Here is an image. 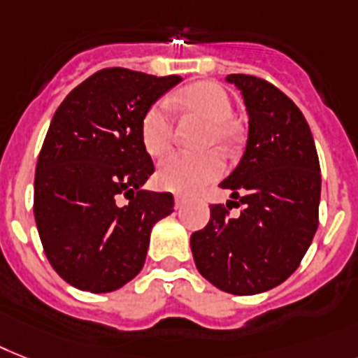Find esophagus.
I'll return each mask as SVG.
<instances>
[{
  "label": "esophagus",
  "mask_w": 358,
  "mask_h": 358,
  "mask_svg": "<svg viewBox=\"0 0 358 358\" xmlns=\"http://www.w3.org/2000/svg\"><path fill=\"white\" fill-rule=\"evenodd\" d=\"M184 202H185V199L182 196V194H176V196H174V206H176V208H182V206H184Z\"/></svg>",
  "instance_id": "34e87169"
}]
</instances>
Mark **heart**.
Instances as JSON below:
<instances>
[{
    "label": "heart",
    "instance_id": "heart-1",
    "mask_svg": "<svg viewBox=\"0 0 358 358\" xmlns=\"http://www.w3.org/2000/svg\"><path fill=\"white\" fill-rule=\"evenodd\" d=\"M174 101L184 104L211 123L208 141L220 147H231L237 139V129L229 123L234 104L220 84L196 83L180 92ZM174 115L169 101L154 103L141 121V141L150 156H164L173 145ZM224 173V159L217 150L206 152H174L159 164L158 182L164 189L174 193H194Z\"/></svg>",
    "mask_w": 358,
    "mask_h": 358
}]
</instances>
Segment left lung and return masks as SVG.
<instances>
[{
	"label": "left lung",
	"mask_w": 358,
	"mask_h": 358,
	"mask_svg": "<svg viewBox=\"0 0 358 358\" xmlns=\"http://www.w3.org/2000/svg\"><path fill=\"white\" fill-rule=\"evenodd\" d=\"M245 99L248 139L239 165L220 187L231 200L211 206L191 235L194 264L209 283L237 296L283 283L303 259L318 228L320 162L300 108L274 84L228 75ZM229 203L241 208L229 217Z\"/></svg>",
	"instance_id": "left-lung-1"
}]
</instances>
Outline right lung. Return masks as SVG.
I'll return each instance as SVG.
<instances>
[{
    "mask_svg": "<svg viewBox=\"0 0 358 358\" xmlns=\"http://www.w3.org/2000/svg\"><path fill=\"white\" fill-rule=\"evenodd\" d=\"M180 80L101 69L55 112L34 174V220L49 263L75 289L112 292L134 280L152 226L174 211L173 194L143 189L154 164L141 121Z\"/></svg>",
    "mask_w": 358,
    "mask_h": 358,
    "instance_id": "obj_1",
    "label": "right lung"
}]
</instances>
